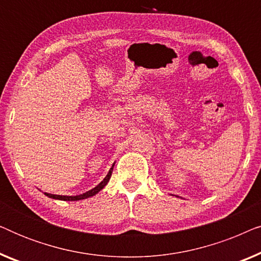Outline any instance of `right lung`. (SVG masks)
Returning <instances> with one entry per match:
<instances>
[{
	"instance_id": "add662e5",
	"label": "right lung",
	"mask_w": 261,
	"mask_h": 261,
	"mask_svg": "<svg viewBox=\"0 0 261 261\" xmlns=\"http://www.w3.org/2000/svg\"><path fill=\"white\" fill-rule=\"evenodd\" d=\"M114 165H115V163L113 164L112 167H110L109 172L107 176L103 178V180L101 183L96 185L95 188H92L91 190H89L87 192H84V194H81V195H76V196H65V195H53V194H48V192H44V194L47 196L49 198H53V199H59V201H81V199H85V198H89V197H92V196H95L96 194H98L99 191L102 190L103 188L106 187L107 184H108V181L110 179V177H112V172H113V169H114Z\"/></svg>"
}]
</instances>
